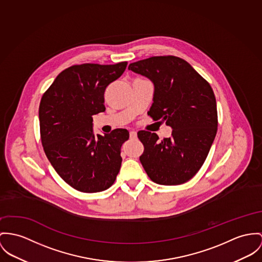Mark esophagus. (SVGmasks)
Returning a JSON list of instances; mask_svg holds the SVG:
<instances>
[{"instance_id":"1","label":"esophagus","mask_w":262,"mask_h":262,"mask_svg":"<svg viewBox=\"0 0 262 262\" xmlns=\"http://www.w3.org/2000/svg\"><path fill=\"white\" fill-rule=\"evenodd\" d=\"M137 137H138V135H137V132H134V130L129 132V138H130L132 140H135V139H137Z\"/></svg>"}]
</instances>
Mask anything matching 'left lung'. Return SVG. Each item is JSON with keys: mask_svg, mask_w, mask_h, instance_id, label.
<instances>
[{"mask_svg": "<svg viewBox=\"0 0 262 262\" xmlns=\"http://www.w3.org/2000/svg\"><path fill=\"white\" fill-rule=\"evenodd\" d=\"M128 70L154 82V102L147 112L172 128L160 141L155 133L140 130L144 146L140 157L149 179L178 185L192 179L205 161L217 132L216 101L210 84L184 60L151 57L132 62Z\"/></svg>", "mask_w": 262, "mask_h": 262, "instance_id": "8db88e82", "label": "left lung"}]
</instances>
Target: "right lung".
<instances>
[{
  "mask_svg": "<svg viewBox=\"0 0 262 262\" xmlns=\"http://www.w3.org/2000/svg\"><path fill=\"white\" fill-rule=\"evenodd\" d=\"M127 66L82 63L63 70L42 95L40 140L48 160L75 189L100 192L115 182L121 165L125 128L95 136L93 116L105 111L104 91Z\"/></svg>",
  "mask_w": 262,
  "mask_h": 262,
  "instance_id": "obj_1",
  "label": "right lung"
}]
</instances>
